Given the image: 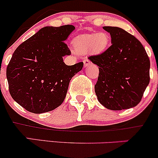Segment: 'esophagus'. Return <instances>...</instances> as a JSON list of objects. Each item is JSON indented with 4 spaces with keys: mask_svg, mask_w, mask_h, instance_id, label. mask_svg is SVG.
Returning a JSON list of instances; mask_svg holds the SVG:
<instances>
[{
    "mask_svg": "<svg viewBox=\"0 0 158 158\" xmlns=\"http://www.w3.org/2000/svg\"><path fill=\"white\" fill-rule=\"evenodd\" d=\"M83 63H84V67H87V66H89V65L91 64V61L89 60H88V59H85V60L83 61Z\"/></svg>",
    "mask_w": 158,
    "mask_h": 158,
    "instance_id": "esophagus-1",
    "label": "esophagus"
}]
</instances>
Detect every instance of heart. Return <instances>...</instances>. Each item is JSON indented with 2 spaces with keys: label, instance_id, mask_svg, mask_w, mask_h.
I'll list each match as a JSON object with an SVG mask.
<instances>
[{
  "label": "heart",
  "instance_id": "1",
  "mask_svg": "<svg viewBox=\"0 0 158 158\" xmlns=\"http://www.w3.org/2000/svg\"><path fill=\"white\" fill-rule=\"evenodd\" d=\"M109 35L106 32L89 33L78 36L74 41L76 52L86 54L89 51L100 53L108 48L109 45Z\"/></svg>",
  "mask_w": 158,
  "mask_h": 158
}]
</instances>
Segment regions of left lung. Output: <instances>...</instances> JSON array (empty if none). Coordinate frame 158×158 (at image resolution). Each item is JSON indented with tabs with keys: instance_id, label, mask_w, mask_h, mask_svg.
<instances>
[{
	"instance_id": "obj_1",
	"label": "left lung",
	"mask_w": 158,
	"mask_h": 158,
	"mask_svg": "<svg viewBox=\"0 0 158 158\" xmlns=\"http://www.w3.org/2000/svg\"><path fill=\"white\" fill-rule=\"evenodd\" d=\"M111 46L90 61L98 66L95 92L98 102L110 110L128 109L141 102L150 82V60L142 44L117 27H103Z\"/></svg>"
}]
</instances>
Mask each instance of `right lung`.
<instances>
[{
  "label": "right lung",
  "instance_id": "obj_1",
  "mask_svg": "<svg viewBox=\"0 0 158 158\" xmlns=\"http://www.w3.org/2000/svg\"><path fill=\"white\" fill-rule=\"evenodd\" d=\"M75 30L73 25L45 27L22 43L7 67L9 92L20 106L35 114L56 109L64 101L72 78L83 63L67 66L70 55L65 41Z\"/></svg>",
  "mask_w": 158,
  "mask_h": 158
}]
</instances>
